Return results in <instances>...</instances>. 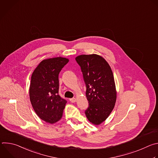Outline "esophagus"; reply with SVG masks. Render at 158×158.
Masks as SVG:
<instances>
[{"label":"esophagus","instance_id":"obj_1","mask_svg":"<svg viewBox=\"0 0 158 158\" xmlns=\"http://www.w3.org/2000/svg\"><path fill=\"white\" fill-rule=\"evenodd\" d=\"M69 100H70V101H71V102H75L76 101V99L74 98H71V99H70Z\"/></svg>","mask_w":158,"mask_h":158}]
</instances>
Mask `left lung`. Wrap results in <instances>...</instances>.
I'll use <instances>...</instances> for the list:
<instances>
[{"label": "left lung", "mask_w": 158, "mask_h": 158, "mask_svg": "<svg viewBox=\"0 0 158 158\" xmlns=\"http://www.w3.org/2000/svg\"><path fill=\"white\" fill-rule=\"evenodd\" d=\"M86 85L89 107L85 114L95 125L103 123L113 110L117 93L114 76L107 62L97 54L80 55L76 57Z\"/></svg>", "instance_id": "obj_1"}]
</instances>
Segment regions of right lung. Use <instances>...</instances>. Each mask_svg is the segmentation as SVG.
Masks as SVG:
<instances>
[{"mask_svg": "<svg viewBox=\"0 0 158 158\" xmlns=\"http://www.w3.org/2000/svg\"><path fill=\"white\" fill-rule=\"evenodd\" d=\"M69 59L57 57L44 59L34 71L30 84L29 97L37 115L54 124L59 121L67 101L59 95V74Z\"/></svg>", "mask_w": 158, "mask_h": 158, "instance_id": "add662e5", "label": "right lung"}]
</instances>
